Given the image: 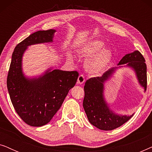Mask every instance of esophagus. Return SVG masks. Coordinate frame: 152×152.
Here are the masks:
<instances>
[{"label": "esophagus", "mask_w": 152, "mask_h": 152, "mask_svg": "<svg viewBox=\"0 0 152 152\" xmlns=\"http://www.w3.org/2000/svg\"><path fill=\"white\" fill-rule=\"evenodd\" d=\"M85 82V78L84 75H80V76H79V77L77 79V84H82L83 83Z\"/></svg>", "instance_id": "1"}]
</instances>
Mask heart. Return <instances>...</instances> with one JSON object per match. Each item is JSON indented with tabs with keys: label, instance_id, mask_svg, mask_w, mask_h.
Listing matches in <instances>:
<instances>
[{
	"label": "heart",
	"instance_id": "b5f03b06",
	"mask_svg": "<svg viewBox=\"0 0 152 152\" xmlns=\"http://www.w3.org/2000/svg\"><path fill=\"white\" fill-rule=\"evenodd\" d=\"M105 44L98 39L89 41L81 46L78 53L80 57L88 58L85 62V68L91 74L98 75L104 71L113 61V54Z\"/></svg>",
	"mask_w": 152,
	"mask_h": 152
}]
</instances>
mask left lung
Wrapping results in <instances>:
<instances>
[{"mask_svg": "<svg viewBox=\"0 0 152 152\" xmlns=\"http://www.w3.org/2000/svg\"><path fill=\"white\" fill-rule=\"evenodd\" d=\"M133 68L136 72L139 84L147 89V66L145 58L138 50L124 56L118 65L126 64ZM122 67V66L118 68ZM116 68H112L102 77L90 78L84 85V98L83 107L88 121L101 130L109 131L122 126L134 115H121L113 113L104 98V83L115 72Z\"/></svg>", "mask_w": 152, "mask_h": 152, "instance_id": "8db88e82", "label": "left lung"}]
</instances>
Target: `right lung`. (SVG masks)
Instances as JSON below:
<instances>
[{
  "instance_id": "obj_1",
  "label": "right lung",
  "mask_w": 152,
  "mask_h": 152,
  "mask_svg": "<svg viewBox=\"0 0 152 152\" xmlns=\"http://www.w3.org/2000/svg\"><path fill=\"white\" fill-rule=\"evenodd\" d=\"M55 30H40L18 43L12 53L7 79L10 99L20 118L32 126L50 121L76 84L77 71L48 70L38 78H27L22 71V57L29 45L53 42Z\"/></svg>"
}]
</instances>
